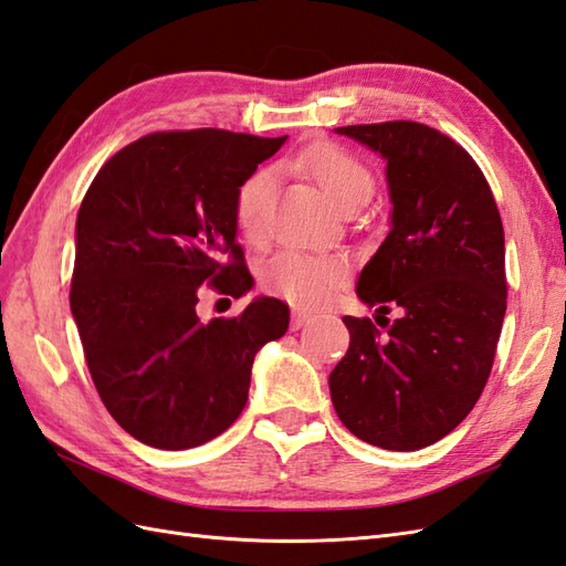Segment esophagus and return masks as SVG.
<instances>
[{
  "mask_svg": "<svg viewBox=\"0 0 566 566\" xmlns=\"http://www.w3.org/2000/svg\"><path fill=\"white\" fill-rule=\"evenodd\" d=\"M313 318H311V313H306V311H294L292 313V327H294V331H298V327H304L306 323H311Z\"/></svg>",
  "mask_w": 566,
  "mask_h": 566,
  "instance_id": "esophagus-1",
  "label": "esophagus"
}]
</instances>
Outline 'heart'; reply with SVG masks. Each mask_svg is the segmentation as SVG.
Wrapping results in <instances>:
<instances>
[{
    "instance_id": "obj_1",
    "label": "heart",
    "mask_w": 566,
    "mask_h": 566,
    "mask_svg": "<svg viewBox=\"0 0 566 566\" xmlns=\"http://www.w3.org/2000/svg\"><path fill=\"white\" fill-rule=\"evenodd\" d=\"M289 166L315 180L327 200L345 212L347 207L364 205L374 192V176L359 156L333 142H318L301 151ZM274 176L268 168H258L235 192V221L248 239H260L268 227ZM347 268L343 260L311 255L301 251H282L270 260L262 282L272 292L304 308H321L333 298L345 282Z\"/></svg>"
}]
</instances>
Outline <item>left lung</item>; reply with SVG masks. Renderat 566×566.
<instances>
[{
    "label": "left lung",
    "instance_id": "left-lung-1",
    "mask_svg": "<svg viewBox=\"0 0 566 566\" xmlns=\"http://www.w3.org/2000/svg\"><path fill=\"white\" fill-rule=\"evenodd\" d=\"M386 161L390 231L357 296L400 306L388 335L345 315L349 349L327 384L361 441L417 451L451 433L488 384L506 313L504 227L472 156L439 129L396 120L337 127Z\"/></svg>",
    "mask_w": 566,
    "mask_h": 566
}]
</instances>
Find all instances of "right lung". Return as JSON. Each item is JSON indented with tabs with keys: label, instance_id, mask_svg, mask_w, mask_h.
Returning <instances> with one entry per match:
<instances>
[{
	"label": "right lung",
	"instance_id": "right-lung-1",
	"mask_svg": "<svg viewBox=\"0 0 566 566\" xmlns=\"http://www.w3.org/2000/svg\"><path fill=\"white\" fill-rule=\"evenodd\" d=\"M286 137L188 129L142 137L103 164L76 214L70 306L105 410L129 437L195 449L243 412L255 354L289 327L258 296L235 318L197 315V292L253 289L235 243V192Z\"/></svg>",
	"mask_w": 566,
	"mask_h": 566
}]
</instances>
